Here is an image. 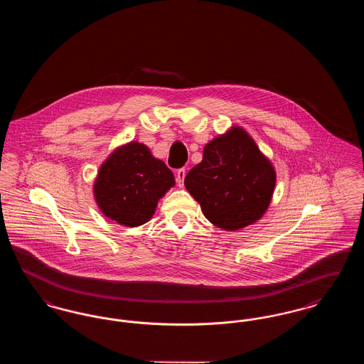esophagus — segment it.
I'll return each mask as SVG.
<instances>
[{
	"label": "esophagus",
	"mask_w": 364,
	"mask_h": 364,
	"mask_svg": "<svg viewBox=\"0 0 364 364\" xmlns=\"http://www.w3.org/2000/svg\"><path fill=\"white\" fill-rule=\"evenodd\" d=\"M184 177H186V169L181 168V169H178L177 173H176V181H177L178 187H183V186H184Z\"/></svg>",
	"instance_id": "1"
}]
</instances>
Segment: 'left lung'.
<instances>
[{
    "instance_id": "left-lung-1",
    "label": "left lung",
    "mask_w": 364,
    "mask_h": 364,
    "mask_svg": "<svg viewBox=\"0 0 364 364\" xmlns=\"http://www.w3.org/2000/svg\"><path fill=\"white\" fill-rule=\"evenodd\" d=\"M184 184L213 225L239 230L266 213L276 171L254 139L232 127L205 146L202 162L187 173Z\"/></svg>"
}]
</instances>
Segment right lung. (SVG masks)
Returning a JSON list of instances; mask_svg holds the SVG:
<instances>
[{
	"label": "right lung",
	"mask_w": 364,
	"mask_h": 364,
	"mask_svg": "<svg viewBox=\"0 0 364 364\" xmlns=\"http://www.w3.org/2000/svg\"><path fill=\"white\" fill-rule=\"evenodd\" d=\"M173 186V173L165 162L143 143L129 141L101 165L94 198L107 218L134 228L150 221L158 200Z\"/></svg>",
	"instance_id": "obj_1"
}]
</instances>
